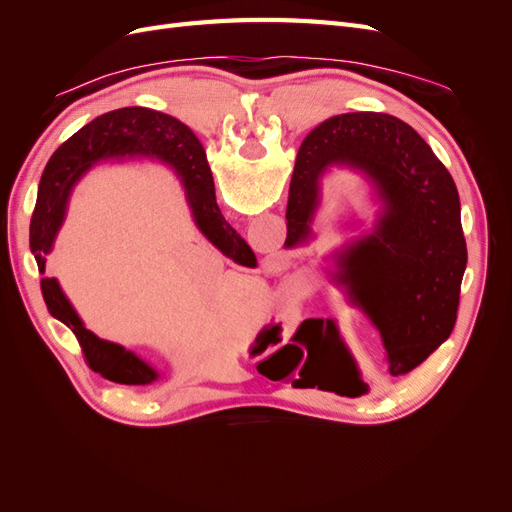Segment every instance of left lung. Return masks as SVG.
I'll return each mask as SVG.
<instances>
[{
	"mask_svg": "<svg viewBox=\"0 0 512 512\" xmlns=\"http://www.w3.org/2000/svg\"><path fill=\"white\" fill-rule=\"evenodd\" d=\"M331 168L361 175L380 205L374 226L329 256L331 282L380 331L386 376H404L446 342L457 320L468 247L455 181L406 121L386 113L335 115L299 147L286 209L288 250L314 239L322 177ZM335 335L331 320L307 318L292 342L309 356Z\"/></svg>",
	"mask_w": 512,
	"mask_h": 512,
	"instance_id": "left-lung-1",
	"label": "left lung"
}]
</instances>
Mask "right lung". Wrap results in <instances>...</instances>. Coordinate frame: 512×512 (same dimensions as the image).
<instances>
[{
  "instance_id": "obj_1",
  "label": "right lung",
  "mask_w": 512,
  "mask_h": 512,
  "mask_svg": "<svg viewBox=\"0 0 512 512\" xmlns=\"http://www.w3.org/2000/svg\"><path fill=\"white\" fill-rule=\"evenodd\" d=\"M126 158H149L173 168L183 185L185 203L192 211L196 228L239 265H256V256L239 232L224 220L215 203V185L205 149L196 134L179 119L143 106L119 108L87 123L53 153L42 173L36 209L29 224V247L42 273L44 303L53 318L72 329L87 365L96 374L117 384L145 386L160 380L158 369L132 350L91 333L61 290L57 277L46 275V256L53 252L55 239L64 226L74 185L96 164Z\"/></svg>"
}]
</instances>
